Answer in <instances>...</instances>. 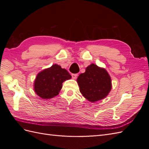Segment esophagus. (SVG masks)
<instances>
[{
	"instance_id": "1",
	"label": "esophagus",
	"mask_w": 149,
	"mask_h": 149,
	"mask_svg": "<svg viewBox=\"0 0 149 149\" xmlns=\"http://www.w3.org/2000/svg\"><path fill=\"white\" fill-rule=\"evenodd\" d=\"M78 76V74H71V76L72 78H73V79H76V78H77V76Z\"/></svg>"
}]
</instances>
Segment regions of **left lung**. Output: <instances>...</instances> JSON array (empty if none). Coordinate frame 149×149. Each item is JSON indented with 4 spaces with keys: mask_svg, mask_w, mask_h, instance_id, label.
Returning <instances> with one entry per match:
<instances>
[{
    "mask_svg": "<svg viewBox=\"0 0 149 149\" xmlns=\"http://www.w3.org/2000/svg\"><path fill=\"white\" fill-rule=\"evenodd\" d=\"M79 91L91 102L106 97L111 89V79L107 71L94 64L88 66L77 79Z\"/></svg>",
    "mask_w": 149,
    "mask_h": 149,
    "instance_id": "8db88e82",
    "label": "left lung"
}]
</instances>
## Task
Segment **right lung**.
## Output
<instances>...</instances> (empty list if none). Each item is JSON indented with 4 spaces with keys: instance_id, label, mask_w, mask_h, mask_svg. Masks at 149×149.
Masks as SVG:
<instances>
[{
    "instance_id": "obj_1",
    "label": "right lung",
    "mask_w": 149,
    "mask_h": 149,
    "mask_svg": "<svg viewBox=\"0 0 149 149\" xmlns=\"http://www.w3.org/2000/svg\"><path fill=\"white\" fill-rule=\"evenodd\" d=\"M71 75L60 66L53 65L38 74L34 83L35 93L42 99H49L58 95L63 83L70 79Z\"/></svg>"
}]
</instances>
